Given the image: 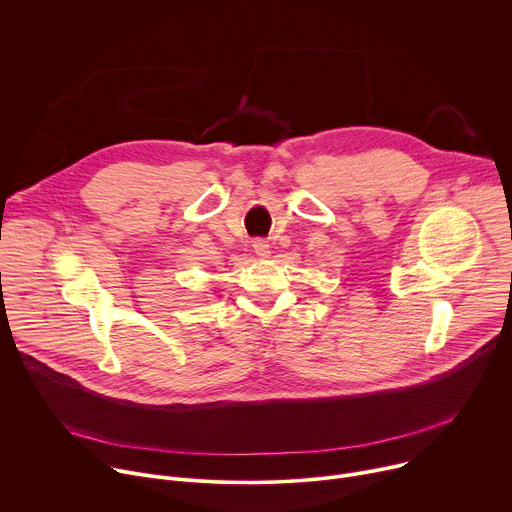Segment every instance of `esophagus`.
<instances>
[{
	"label": "esophagus",
	"mask_w": 512,
	"mask_h": 512,
	"mask_svg": "<svg viewBox=\"0 0 512 512\" xmlns=\"http://www.w3.org/2000/svg\"><path fill=\"white\" fill-rule=\"evenodd\" d=\"M253 251H255L257 257H269V245H267V241L257 239V241L253 243Z\"/></svg>",
	"instance_id": "34e87169"
}]
</instances>
